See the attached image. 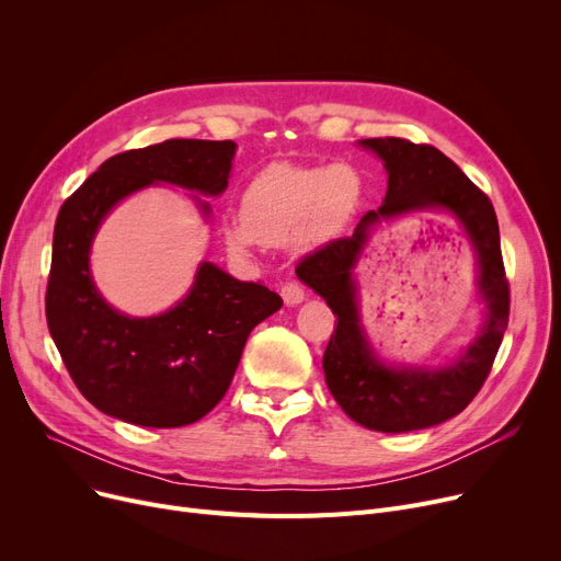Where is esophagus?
Returning a JSON list of instances; mask_svg holds the SVG:
<instances>
[{
  "label": "esophagus",
  "mask_w": 561,
  "mask_h": 561,
  "mask_svg": "<svg viewBox=\"0 0 561 561\" xmlns=\"http://www.w3.org/2000/svg\"><path fill=\"white\" fill-rule=\"evenodd\" d=\"M282 300L286 307H298L300 302H305V290L300 284L288 282L282 286Z\"/></svg>",
  "instance_id": "1"
}]
</instances>
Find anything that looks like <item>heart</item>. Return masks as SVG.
<instances>
[{
    "label": "heart",
    "instance_id": "b5f03b06",
    "mask_svg": "<svg viewBox=\"0 0 561 561\" xmlns=\"http://www.w3.org/2000/svg\"><path fill=\"white\" fill-rule=\"evenodd\" d=\"M362 204L364 176L355 165L271 163L243 191L241 220H227L222 239L233 254H248L256 243L320 248L355 220Z\"/></svg>",
    "mask_w": 561,
    "mask_h": 561
}]
</instances>
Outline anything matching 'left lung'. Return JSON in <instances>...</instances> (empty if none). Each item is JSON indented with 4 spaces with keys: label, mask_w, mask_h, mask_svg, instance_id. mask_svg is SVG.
Here are the masks:
<instances>
[{
    "label": "left lung",
    "mask_w": 561,
    "mask_h": 561,
    "mask_svg": "<svg viewBox=\"0 0 561 561\" xmlns=\"http://www.w3.org/2000/svg\"><path fill=\"white\" fill-rule=\"evenodd\" d=\"M359 145L387 168L385 202L359 220L355 233L313 252L296 273L336 316L322 370L345 414L375 432L425 430L461 414L482 389L503 343L510 320V284L497 218L491 199L436 147L402 138H364ZM427 210L450 215L471 241L485 320L474 343L448 365L396 367L376 355L360 325L354 268L377 224Z\"/></svg>",
    "instance_id": "8db88e82"
}]
</instances>
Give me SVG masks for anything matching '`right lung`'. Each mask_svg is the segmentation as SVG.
<instances>
[{
    "instance_id": "1",
    "label": "right lung",
    "mask_w": 561,
    "mask_h": 561,
    "mask_svg": "<svg viewBox=\"0 0 561 561\" xmlns=\"http://www.w3.org/2000/svg\"><path fill=\"white\" fill-rule=\"evenodd\" d=\"M233 140L172 138L106 159L64 202L54 227L47 328L81 391L102 414L142 427L199 421L227 393L245 341L282 307L277 293L202 261L186 296L159 316L113 309L93 282L91 248L125 197L159 184L193 191L204 218L229 184Z\"/></svg>"
}]
</instances>
